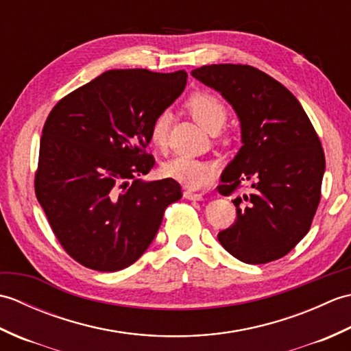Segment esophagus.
<instances>
[{"label":"esophagus","mask_w":351,"mask_h":351,"mask_svg":"<svg viewBox=\"0 0 351 351\" xmlns=\"http://www.w3.org/2000/svg\"><path fill=\"white\" fill-rule=\"evenodd\" d=\"M184 197L189 199V200H202L204 195H202V193H195L191 190H184Z\"/></svg>","instance_id":"1"}]
</instances>
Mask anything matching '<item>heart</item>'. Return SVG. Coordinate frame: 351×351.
Here are the masks:
<instances>
[{
    "label": "heart",
    "instance_id": "heart-1",
    "mask_svg": "<svg viewBox=\"0 0 351 351\" xmlns=\"http://www.w3.org/2000/svg\"><path fill=\"white\" fill-rule=\"evenodd\" d=\"M185 108L190 116L202 126L204 130L211 132L220 130L226 122L228 110L217 96L210 92H195L185 101ZM169 114L161 113L155 117L149 131V140L158 149H166L169 140ZM217 164L214 161L193 158V156L178 155L162 164L161 171L166 178L175 180L185 185L187 189H202L210 184L217 175Z\"/></svg>",
    "mask_w": 351,
    "mask_h": 351
}]
</instances>
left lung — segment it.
I'll return each mask as SVG.
<instances>
[{
  "label": "left lung",
  "instance_id": "8db88e82",
  "mask_svg": "<svg viewBox=\"0 0 351 351\" xmlns=\"http://www.w3.org/2000/svg\"><path fill=\"white\" fill-rule=\"evenodd\" d=\"M217 90L238 116L240 151L221 173L219 191L229 196L243 181L253 191L237 220L219 232L220 244L245 264L285 256L308 234L322 197L326 158L300 102L265 72L247 64H211L191 71Z\"/></svg>",
  "mask_w": 351,
  "mask_h": 351
}]
</instances>
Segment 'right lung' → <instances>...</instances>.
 <instances>
[{
	"instance_id": "add662e5",
	"label": "right lung",
	"mask_w": 351,
	"mask_h": 351,
	"mask_svg": "<svg viewBox=\"0 0 351 351\" xmlns=\"http://www.w3.org/2000/svg\"><path fill=\"white\" fill-rule=\"evenodd\" d=\"M187 72H104L52 108L45 122L36 197L63 249L87 268L119 271L143 255L175 180L143 181L154 167L149 131L187 84ZM132 180V183L129 181Z\"/></svg>"
}]
</instances>
